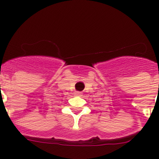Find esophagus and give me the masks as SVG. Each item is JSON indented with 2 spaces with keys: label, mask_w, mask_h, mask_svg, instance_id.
<instances>
[{
  "label": "esophagus",
  "mask_w": 159,
  "mask_h": 159,
  "mask_svg": "<svg viewBox=\"0 0 159 159\" xmlns=\"http://www.w3.org/2000/svg\"><path fill=\"white\" fill-rule=\"evenodd\" d=\"M75 94V95H82V93H81V92H76Z\"/></svg>",
  "instance_id": "esophagus-1"
}]
</instances>
